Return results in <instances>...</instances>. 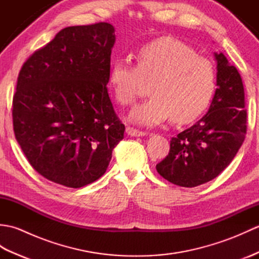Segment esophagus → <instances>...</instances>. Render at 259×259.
<instances>
[{
    "label": "esophagus",
    "instance_id": "obj_1",
    "mask_svg": "<svg viewBox=\"0 0 259 259\" xmlns=\"http://www.w3.org/2000/svg\"><path fill=\"white\" fill-rule=\"evenodd\" d=\"M125 131H126V134H128V136H131V137H144L147 135L146 133H144V131L135 129V128H133V126H126Z\"/></svg>",
    "mask_w": 259,
    "mask_h": 259
}]
</instances>
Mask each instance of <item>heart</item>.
I'll use <instances>...</instances> for the list:
<instances>
[{"instance_id": "1", "label": "heart", "mask_w": 259, "mask_h": 259, "mask_svg": "<svg viewBox=\"0 0 259 259\" xmlns=\"http://www.w3.org/2000/svg\"><path fill=\"white\" fill-rule=\"evenodd\" d=\"M145 81H150V97L131 110L129 120L142 126H155L174 117L178 123L197 119L210 104L217 75L208 59L174 37H161L141 47L136 65L125 59L112 63L109 83L117 101L128 106Z\"/></svg>"}]
</instances>
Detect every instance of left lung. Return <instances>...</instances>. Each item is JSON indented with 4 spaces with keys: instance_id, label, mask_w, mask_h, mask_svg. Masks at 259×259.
Returning <instances> with one entry per match:
<instances>
[{
    "instance_id": "8db88e82",
    "label": "left lung",
    "mask_w": 259,
    "mask_h": 259,
    "mask_svg": "<svg viewBox=\"0 0 259 259\" xmlns=\"http://www.w3.org/2000/svg\"><path fill=\"white\" fill-rule=\"evenodd\" d=\"M217 61V89L208 112L190 128L170 140L168 156L158 174L180 187H196L216 178L232 162L247 130L243 80L221 53Z\"/></svg>"
}]
</instances>
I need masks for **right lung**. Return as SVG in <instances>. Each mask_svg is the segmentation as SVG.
<instances>
[{
	"label": "right lung",
	"mask_w": 259,
	"mask_h": 259,
	"mask_svg": "<svg viewBox=\"0 0 259 259\" xmlns=\"http://www.w3.org/2000/svg\"><path fill=\"white\" fill-rule=\"evenodd\" d=\"M114 27L69 26L22 65L13 129L31 166L48 180L80 188L106 172L123 139L107 84Z\"/></svg>",
	"instance_id": "right-lung-1"
}]
</instances>
